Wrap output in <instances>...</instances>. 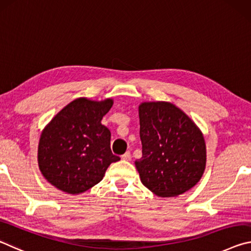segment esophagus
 I'll use <instances>...</instances> for the list:
<instances>
[{
  "label": "esophagus",
  "mask_w": 251,
  "mask_h": 251,
  "mask_svg": "<svg viewBox=\"0 0 251 251\" xmlns=\"http://www.w3.org/2000/svg\"><path fill=\"white\" fill-rule=\"evenodd\" d=\"M122 160H126V161H130V160H131V153L129 152V151L122 155Z\"/></svg>",
  "instance_id": "34e87169"
}]
</instances>
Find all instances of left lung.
<instances>
[{"label":"left lung","mask_w":251,"mask_h":251,"mask_svg":"<svg viewBox=\"0 0 251 251\" xmlns=\"http://www.w3.org/2000/svg\"><path fill=\"white\" fill-rule=\"evenodd\" d=\"M141 182L158 197H176L199 182L206 169L203 134L181 109L164 101L139 105Z\"/></svg>","instance_id":"left-lung-1"}]
</instances>
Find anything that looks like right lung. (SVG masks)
Wrapping results in <instances>:
<instances>
[{"label":"right lung","mask_w":251,"mask_h":251,"mask_svg":"<svg viewBox=\"0 0 251 251\" xmlns=\"http://www.w3.org/2000/svg\"><path fill=\"white\" fill-rule=\"evenodd\" d=\"M113 105L79 98L56 113L41 133V174L59 190L79 195L103 179L108 167L120 160L110 149V130L101 123Z\"/></svg>","instance_id":"1"}]
</instances>
